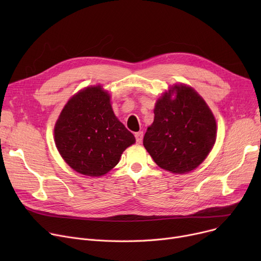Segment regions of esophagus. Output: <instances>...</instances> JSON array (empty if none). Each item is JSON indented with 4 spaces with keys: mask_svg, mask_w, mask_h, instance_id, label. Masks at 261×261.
Listing matches in <instances>:
<instances>
[{
    "mask_svg": "<svg viewBox=\"0 0 261 261\" xmlns=\"http://www.w3.org/2000/svg\"><path fill=\"white\" fill-rule=\"evenodd\" d=\"M134 135H135V139H136V143H138V144H141V143L143 142V136H144V133H143L142 131H140V132H136Z\"/></svg>",
    "mask_w": 261,
    "mask_h": 261,
    "instance_id": "esophagus-1",
    "label": "esophagus"
}]
</instances>
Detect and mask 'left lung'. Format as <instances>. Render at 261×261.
<instances>
[{"instance_id": "left-lung-1", "label": "left lung", "mask_w": 261, "mask_h": 261, "mask_svg": "<svg viewBox=\"0 0 261 261\" xmlns=\"http://www.w3.org/2000/svg\"><path fill=\"white\" fill-rule=\"evenodd\" d=\"M216 133V119L206 102L193 88L181 84L158 99L154 120L143 144L158 166L181 174L196 169L206 159Z\"/></svg>"}]
</instances>
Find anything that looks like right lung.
Listing matches in <instances>:
<instances>
[{
	"label": "right lung",
	"instance_id": "1",
	"mask_svg": "<svg viewBox=\"0 0 261 261\" xmlns=\"http://www.w3.org/2000/svg\"><path fill=\"white\" fill-rule=\"evenodd\" d=\"M55 143L75 171L100 176L115 167L134 135L115 116L101 86L79 91L67 101L54 129Z\"/></svg>",
	"mask_w": 261,
	"mask_h": 261
}]
</instances>
